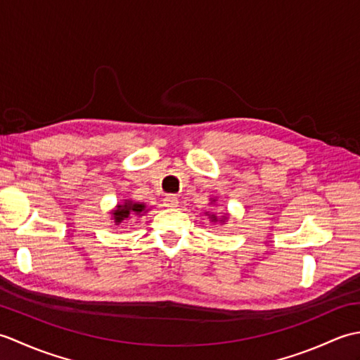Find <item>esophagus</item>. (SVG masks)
Masks as SVG:
<instances>
[{
  "mask_svg": "<svg viewBox=\"0 0 360 360\" xmlns=\"http://www.w3.org/2000/svg\"><path fill=\"white\" fill-rule=\"evenodd\" d=\"M178 204H179V200L174 195H167L164 198L165 207H178Z\"/></svg>",
  "mask_w": 360,
  "mask_h": 360,
  "instance_id": "34e87169",
  "label": "esophagus"
}]
</instances>
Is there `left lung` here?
I'll list each match as a JSON object with an SVG mask.
<instances>
[{"instance_id":"1","label":"left lung","mask_w":360,"mask_h":360,"mask_svg":"<svg viewBox=\"0 0 360 360\" xmlns=\"http://www.w3.org/2000/svg\"><path fill=\"white\" fill-rule=\"evenodd\" d=\"M217 204V200L215 198H212L210 200V205H215ZM205 215H207V218L210 219V223H219V224H226L227 219H229V213H224L223 217H218L217 213H212V212H205Z\"/></svg>"}]
</instances>
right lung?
I'll use <instances>...</instances> for the list:
<instances>
[{"label": "right lung", "instance_id": "obj_1", "mask_svg": "<svg viewBox=\"0 0 360 360\" xmlns=\"http://www.w3.org/2000/svg\"><path fill=\"white\" fill-rule=\"evenodd\" d=\"M150 209H147V204L143 202H137L129 200H124L122 202H117L116 207H114L110 213H111V223L114 226H119L124 223L127 219H131L133 217H142L143 213H147Z\"/></svg>", "mask_w": 360, "mask_h": 360}]
</instances>
